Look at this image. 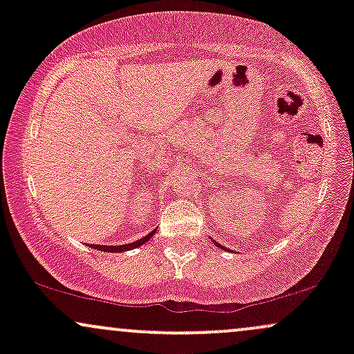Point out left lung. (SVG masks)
<instances>
[{
	"label": "left lung",
	"mask_w": 354,
	"mask_h": 354,
	"mask_svg": "<svg viewBox=\"0 0 354 354\" xmlns=\"http://www.w3.org/2000/svg\"><path fill=\"white\" fill-rule=\"evenodd\" d=\"M213 243H214V245H216V246H218V248H221V250H225V251H230V250H228V248H225V246H221V245H219V243H216V241H213Z\"/></svg>",
	"instance_id": "left-lung-1"
}]
</instances>
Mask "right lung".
I'll return each instance as SVG.
<instances>
[{"mask_svg": "<svg viewBox=\"0 0 354 354\" xmlns=\"http://www.w3.org/2000/svg\"><path fill=\"white\" fill-rule=\"evenodd\" d=\"M154 233H156V230H153L151 233H148L146 236L136 239V241L129 243V245H121V246H104V245H91V248H95V250H100V251H106V253H123V251H129V250H135L138 246H143L146 241H149V238L154 236Z\"/></svg>", "mask_w": 354, "mask_h": 354, "instance_id": "obj_1", "label": "right lung"}]
</instances>
